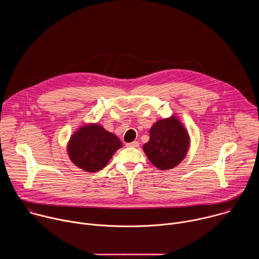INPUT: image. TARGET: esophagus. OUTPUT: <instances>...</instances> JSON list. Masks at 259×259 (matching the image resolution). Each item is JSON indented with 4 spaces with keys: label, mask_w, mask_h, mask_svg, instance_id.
I'll return each mask as SVG.
<instances>
[{
    "label": "esophagus",
    "mask_w": 259,
    "mask_h": 259,
    "mask_svg": "<svg viewBox=\"0 0 259 259\" xmlns=\"http://www.w3.org/2000/svg\"><path fill=\"white\" fill-rule=\"evenodd\" d=\"M126 146H128V147H138L139 146V142L138 141L128 142V143H126Z\"/></svg>",
    "instance_id": "obj_1"
}]
</instances>
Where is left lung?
<instances>
[{"label": "left lung", "instance_id": "8db88e82", "mask_svg": "<svg viewBox=\"0 0 259 259\" xmlns=\"http://www.w3.org/2000/svg\"><path fill=\"white\" fill-rule=\"evenodd\" d=\"M150 135L149 142L143 145V151L158 169H172L186 157L190 147V136L174 116L157 121L152 126Z\"/></svg>", "mask_w": 259, "mask_h": 259}]
</instances>
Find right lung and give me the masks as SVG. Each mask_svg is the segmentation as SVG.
Here are the masks:
<instances>
[{"label": "right lung", "mask_w": 259, "mask_h": 259, "mask_svg": "<svg viewBox=\"0 0 259 259\" xmlns=\"http://www.w3.org/2000/svg\"><path fill=\"white\" fill-rule=\"evenodd\" d=\"M122 142L101 125L89 124L72 134L67 144L71 162L86 172H96L106 166Z\"/></svg>", "instance_id": "obj_1"}]
</instances>
